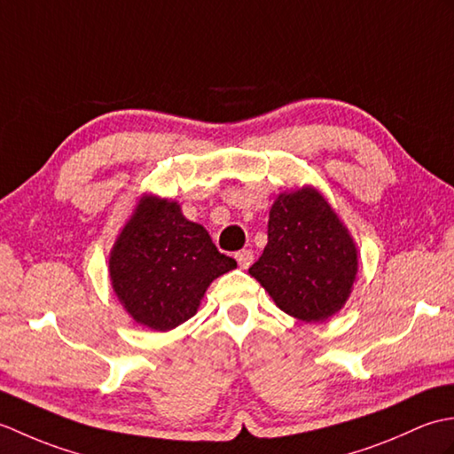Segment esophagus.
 Returning <instances> with one entry per match:
<instances>
[{"instance_id":"obj_1","label":"esophagus","mask_w":454,"mask_h":454,"mask_svg":"<svg viewBox=\"0 0 454 454\" xmlns=\"http://www.w3.org/2000/svg\"><path fill=\"white\" fill-rule=\"evenodd\" d=\"M234 257H236L238 265L242 267V269H247L249 265L254 263V252H252V249H239V252Z\"/></svg>"}]
</instances>
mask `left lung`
Returning <instances> with one entry per match:
<instances>
[{
  "instance_id": "8db88e82",
  "label": "left lung",
  "mask_w": 454,
  "mask_h": 454,
  "mask_svg": "<svg viewBox=\"0 0 454 454\" xmlns=\"http://www.w3.org/2000/svg\"><path fill=\"white\" fill-rule=\"evenodd\" d=\"M267 228L263 255L249 273L275 304L302 322L341 310L356 275V247L320 192L278 195Z\"/></svg>"
}]
</instances>
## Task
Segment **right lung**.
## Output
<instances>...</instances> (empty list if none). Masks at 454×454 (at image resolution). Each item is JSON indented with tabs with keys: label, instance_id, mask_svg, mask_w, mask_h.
I'll return each mask as SVG.
<instances>
[{
	"label": "right lung",
	"instance_id": "right-lung-1",
	"mask_svg": "<svg viewBox=\"0 0 454 454\" xmlns=\"http://www.w3.org/2000/svg\"><path fill=\"white\" fill-rule=\"evenodd\" d=\"M236 267L177 202L142 199L109 259L114 293L142 325L168 332L197 312L207 286Z\"/></svg>",
	"mask_w": 454,
	"mask_h": 454
}]
</instances>
